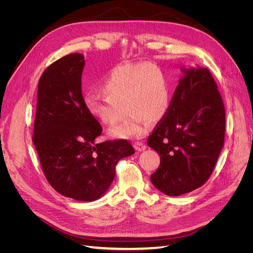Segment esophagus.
I'll use <instances>...</instances> for the list:
<instances>
[{
    "label": "esophagus",
    "instance_id": "34e87169",
    "mask_svg": "<svg viewBox=\"0 0 253 253\" xmlns=\"http://www.w3.org/2000/svg\"><path fill=\"white\" fill-rule=\"evenodd\" d=\"M133 147L136 151H143V150H145V148H147V145H145L142 141H136V142H134Z\"/></svg>",
    "mask_w": 253,
    "mask_h": 253
}]
</instances>
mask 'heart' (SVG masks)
<instances>
[{"mask_svg":"<svg viewBox=\"0 0 253 253\" xmlns=\"http://www.w3.org/2000/svg\"><path fill=\"white\" fill-rule=\"evenodd\" d=\"M103 96L84 99L87 111L102 124L114 126L126 117L124 124L111 129V135L121 138L142 136L145 122L162 119L169 108V87L158 68L149 63L125 64L115 67L102 85Z\"/></svg>","mask_w":253,"mask_h":253,"instance_id":"obj_1","label":"heart"}]
</instances>
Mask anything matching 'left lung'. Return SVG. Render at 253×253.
<instances>
[{
    "label": "left lung",
    "instance_id": "8db88e82",
    "mask_svg": "<svg viewBox=\"0 0 253 253\" xmlns=\"http://www.w3.org/2000/svg\"><path fill=\"white\" fill-rule=\"evenodd\" d=\"M169 108L148 138L160 156L151 181L178 196L209 179L225 139V106L208 68H181Z\"/></svg>",
    "mask_w": 253,
    "mask_h": 253
}]
</instances>
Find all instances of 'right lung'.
<instances>
[{
	"mask_svg": "<svg viewBox=\"0 0 253 253\" xmlns=\"http://www.w3.org/2000/svg\"><path fill=\"white\" fill-rule=\"evenodd\" d=\"M84 65L83 55L75 52L44 71L38 84L33 142L45 177L57 192L93 202L111 186L119 160L135 151L126 139L95 143L102 127L82 96Z\"/></svg>",
	"mask_w": 253,
	"mask_h": 253,
	"instance_id": "right-lung-1",
	"label": "right lung"
}]
</instances>
